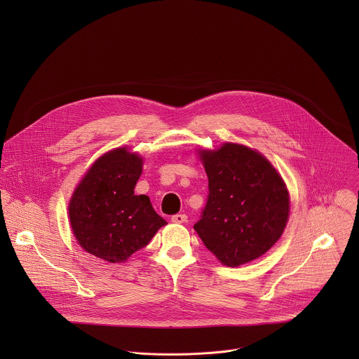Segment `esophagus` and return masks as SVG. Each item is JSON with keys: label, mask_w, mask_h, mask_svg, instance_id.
<instances>
[{"label": "esophagus", "mask_w": 359, "mask_h": 359, "mask_svg": "<svg viewBox=\"0 0 359 359\" xmlns=\"http://www.w3.org/2000/svg\"><path fill=\"white\" fill-rule=\"evenodd\" d=\"M172 222H173V223H177V224L186 223V222H187V216L183 215V213H177V215L172 216Z\"/></svg>", "instance_id": "1"}]
</instances>
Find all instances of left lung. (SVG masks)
I'll return each mask as SVG.
<instances>
[{"label":"left lung","mask_w":359,"mask_h":359,"mask_svg":"<svg viewBox=\"0 0 359 359\" xmlns=\"http://www.w3.org/2000/svg\"><path fill=\"white\" fill-rule=\"evenodd\" d=\"M200 155L209 194L194 230L226 266L259 259L287 224L290 200L283 179L259 151L245 146L226 143Z\"/></svg>","instance_id":"left-lung-1"}]
</instances>
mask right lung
Here are the masks:
<instances>
[{
  "label": "right lung",
  "mask_w": 359,
  "mask_h": 359,
  "mask_svg": "<svg viewBox=\"0 0 359 359\" xmlns=\"http://www.w3.org/2000/svg\"><path fill=\"white\" fill-rule=\"evenodd\" d=\"M140 173L142 158L125 147L107 153L88 170L69 203L71 226L85 251L122 263L166 224L147 196L135 194Z\"/></svg>",
  "instance_id": "1"
}]
</instances>
